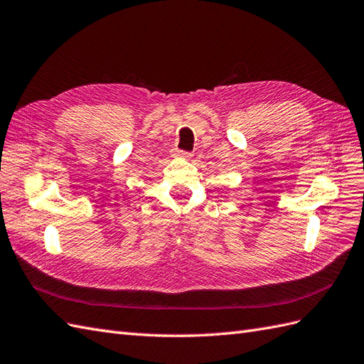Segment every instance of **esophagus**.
Segmentation results:
<instances>
[{
    "label": "esophagus",
    "mask_w": 364,
    "mask_h": 364,
    "mask_svg": "<svg viewBox=\"0 0 364 364\" xmlns=\"http://www.w3.org/2000/svg\"><path fill=\"white\" fill-rule=\"evenodd\" d=\"M175 154H176V156H181V158H191L192 156V154L191 152H186V151H175Z\"/></svg>",
    "instance_id": "obj_1"
}]
</instances>
